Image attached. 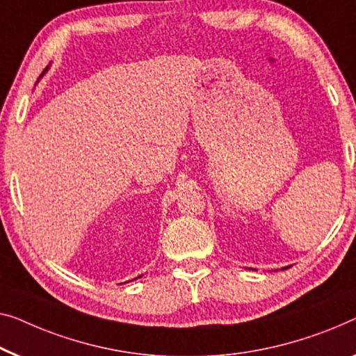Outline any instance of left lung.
<instances>
[{
	"label": "left lung",
	"mask_w": 356,
	"mask_h": 356,
	"mask_svg": "<svg viewBox=\"0 0 356 356\" xmlns=\"http://www.w3.org/2000/svg\"><path fill=\"white\" fill-rule=\"evenodd\" d=\"M286 268H287V266H286Z\"/></svg>",
	"instance_id": "1"
}]
</instances>
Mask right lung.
<instances>
[{"label":"right lung","mask_w":356,"mask_h":356,"mask_svg":"<svg viewBox=\"0 0 356 356\" xmlns=\"http://www.w3.org/2000/svg\"><path fill=\"white\" fill-rule=\"evenodd\" d=\"M44 72H46V70H44ZM44 72H43V74H44ZM43 74H41V75H43Z\"/></svg>","instance_id":"obj_1"}]
</instances>
